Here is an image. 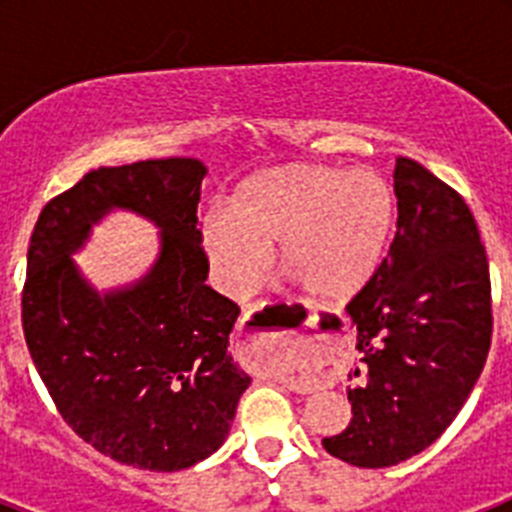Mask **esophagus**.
I'll return each mask as SVG.
<instances>
[{"mask_svg": "<svg viewBox=\"0 0 512 512\" xmlns=\"http://www.w3.org/2000/svg\"><path fill=\"white\" fill-rule=\"evenodd\" d=\"M238 328H241V333H246L248 338H259V341L264 343H277V330L269 328V320L261 315V312H256V307L253 310H246L241 315V320H238Z\"/></svg>", "mask_w": 512, "mask_h": 512, "instance_id": "34e87169", "label": "esophagus"}]
</instances>
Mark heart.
Listing matches in <instances>:
<instances>
[{
	"label": "heart",
	"mask_w": 512,
	"mask_h": 512,
	"mask_svg": "<svg viewBox=\"0 0 512 512\" xmlns=\"http://www.w3.org/2000/svg\"><path fill=\"white\" fill-rule=\"evenodd\" d=\"M397 200L374 169L282 164L243 179L228 217L210 215L202 243L225 289L246 295L259 282L266 248L307 295L346 302L377 277L390 251Z\"/></svg>",
	"instance_id": "heart-1"
}]
</instances>
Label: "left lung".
Returning a JSON list of instances; mask_svg holds the SVG:
<instances>
[{"mask_svg": "<svg viewBox=\"0 0 512 512\" xmlns=\"http://www.w3.org/2000/svg\"><path fill=\"white\" fill-rule=\"evenodd\" d=\"M397 233L377 277L348 302L361 351L351 423L323 438L354 467L428 449L474 390L492 341V287L477 220L413 158L395 161Z\"/></svg>", "mask_w": 512, "mask_h": 512, "instance_id": "left-lung-1", "label": "left lung"}]
</instances>
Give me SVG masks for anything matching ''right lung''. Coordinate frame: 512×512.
Instances as JSON below:
<instances>
[{
  "instance_id": "obj_1",
  "label": "right lung",
  "mask_w": 512,
  "mask_h": 512,
  "mask_svg": "<svg viewBox=\"0 0 512 512\" xmlns=\"http://www.w3.org/2000/svg\"><path fill=\"white\" fill-rule=\"evenodd\" d=\"M197 158L102 166L40 210L27 248L22 330L40 379L71 431L99 454L151 472H176L223 446L251 379L228 336L241 307L207 287L197 228ZM112 206L162 228L151 275L99 298L70 253Z\"/></svg>"
}]
</instances>
